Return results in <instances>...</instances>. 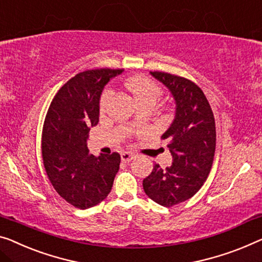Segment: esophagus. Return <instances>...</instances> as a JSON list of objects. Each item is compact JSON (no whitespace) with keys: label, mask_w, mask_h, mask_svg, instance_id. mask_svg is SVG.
Returning a JSON list of instances; mask_svg holds the SVG:
<instances>
[{"label":"esophagus","mask_w":262,"mask_h":262,"mask_svg":"<svg viewBox=\"0 0 262 262\" xmlns=\"http://www.w3.org/2000/svg\"><path fill=\"white\" fill-rule=\"evenodd\" d=\"M134 158H135V154L132 153V151H123V153H121V160H122L123 162L130 161V160Z\"/></svg>","instance_id":"obj_1"}]
</instances>
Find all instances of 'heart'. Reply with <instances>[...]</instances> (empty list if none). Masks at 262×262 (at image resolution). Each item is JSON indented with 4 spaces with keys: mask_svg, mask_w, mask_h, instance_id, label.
<instances>
[{
    "mask_svg": "<svg viewBox=\"0 0 262 262\" xmlns=\"http://www.w3.org/2000/svg\"><path fill=\"white\" fill-rule=\"evenodd\" d=\"M126 87L128 91H129L133 96L135 97L136 102H138L139 106H142V104H151L154 106L156 101L160 96H161V88L160 85L150 80L149 77L144 75H134L129 77L126 81ZM112 91L109 88H106L101 94L100 97V108L102 109L106 106L107 101L111 96Z\"/></svg>",
    "mask_w": 262,
    "mask_h": 262,
    "instance_id": "b5f03b06",
    "label": "heart"
}]
</instances>
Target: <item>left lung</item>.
I'll list each match as a JSON object with an SVG mask.
<instances>
[{
  "instance_id": "1",
  "label": "left lung",
  "mask_w": 262,
  "mask_h": 262,
  "mask_svg": "<svg viewBox=\"0 0 262 262\" xmlns=\"http://www.w3.org/2000/svg\"><path fill=\"white\" fill-rule=\"evenodd\" d=\"M173 94L175 119L165 134L173 155L171 166L155 163L142 182L144 193L156 204L173 207L199 192L212 169L216 146L213 111L198 84L186 77L165 72H150Z\"/></svg>"
}]
</instances>
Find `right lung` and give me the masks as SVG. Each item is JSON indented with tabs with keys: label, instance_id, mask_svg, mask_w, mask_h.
I'll return each instance as SVG.
<instances>
[{
	"label": "right lung",
	"instance_id": "1",
	"mask_svg": "<svg viewBox=\"0 0 262 262\" xmlns=\"http://www.w3.org/2000/svg\"><path fill=\"white\" fill-rule=\"evenodd\" d=\"M123 69H89L76 74L58 89L42 129L46 173L62 199L79 209L100 204L111 193L120 168L119 153L89 154L91 127L99 122L104 85Z\"/></svg>",
	"mask_w": 262,
	"mask_h": 262
}]
</instances>
